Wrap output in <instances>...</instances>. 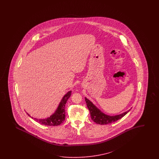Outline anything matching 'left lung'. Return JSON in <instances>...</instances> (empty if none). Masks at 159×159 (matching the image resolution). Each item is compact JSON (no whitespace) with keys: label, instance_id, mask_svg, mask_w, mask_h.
Here are the masks:
<instances>
[{"label":"left lung","instance_id":"left-lung-1","mask_svg":"<svg viewBox=\"0 0 159 159\" xmlns=\"http://www.w3.org/2000/svg\"><path fill=\"white\" fill-rule=\"evenodd\" d=\"M85 101L86 102L87 108H89L90 112V116H91L92 120L95 122L97 124L107 125L108 124L114 122L116 120H119L120 119L122 118L130 110V109L119 115L108 116L102 112L99 108H98L92 102V101L89 100L88 98H87L86 97H85Z\"/></svg>","mask_w":159,"mask_h":159}]
</instances>
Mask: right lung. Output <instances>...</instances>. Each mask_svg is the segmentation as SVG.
Masks as SVG:
<instances>
[{
    "label": "right lung",
    "instance_id": "obj_1",
    "mask_svg": "<svg viewBox=\"0 0 159 159\" xmlns=\"http://www.w3.org/2000/svg\"><path fill=\"white\" fill-rule=\"evenodd\" d=\"M71 93L72 91L70 90L64 95L60 103L59 104L57 110L54 112V113L48 118L45 119H37L31 116L27 112V114L31 118L42 125L47 126H58L61 125L65 120V104L69 98L71 96Z\"/></svg>",
    "mask_w": 159,
    "mask_h": 159
}]
</instances>
